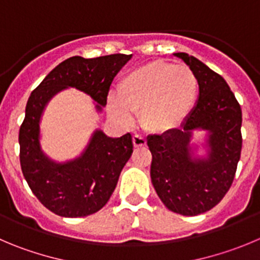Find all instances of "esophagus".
<instances>
[{
    "label": "esophagus",
    "instance_id": "34e87169",
    "mask_svg": "<svg viewBox=\"0 0 260 260\" xmlns=\"http://www.w3.org/2000/svg\"><path fill=\"white\" fill-rule=\"evenodd\" d=\"M133 145H135V147L146 146V140L144 137H141V136L135 135L133 136Z\"/></svg>",
    "mask_w": 260,
    "mask_h": 260
}]
</instances>
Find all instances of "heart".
I'll return each mask as SVG.
<instances>
[{
	"label": "heart",
	"instance_id": "1",
	"mask_svg": "<svg viewBox=\"0 0 260 260\" xmlns=\"http://www.w3.org/2000/svg\"><path fill=\"white\" fill-rule=\"evenodd\" d=\"M199 82L186 65L151 61L131 70L119 83L118 94L110 93L106 109L123 125L140 113L142 128L167 133L186 122L198 101Z\"/></svg>",
	"mask_w": 260,
	"mask_h": 260
}]
</instances>
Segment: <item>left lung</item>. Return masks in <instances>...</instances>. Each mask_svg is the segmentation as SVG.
I'll list each match as a JSON object with an SVG mask.
<instances>
[{"label": "left lung", "instance_id": "1", "mask_svg": "<svg viewBox=\"0 0 260 260\" xmlns=\"http://www.w3.org/2000/svg\"><path fill=\"white\" fill-rule=\"evenodd\" d=\"M195 73L199 96L192 113L177 129L147 137L152 154V186L169 210L199 215L227 193L241 155V108L224 79L196 57L176 52ZM203 132L200 144L193 133ZM203 147L205 153L199 155Z\"/></svg>", "mask_w": 260, "mask_h": 260}]
</instances>
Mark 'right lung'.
<instances>
[{
	"instance_id": "1",
	"label": "right lung",
	"mask_w": 260,
	"mask_h": 260,
	"mask_svg": "<svg viewBox=\"0 0 260 260\" xmlns=\"http://www.w3.org/2000/svg\"><path fill=\"white\" fill-rule=\"evenodd\" d=\"M131 57L123 53L94 59L69 57L51 70L29 96L19 131L21 171L38 200L60 217H86L108 203L133 152L132 136L109 137L96 128L78 156L56 161L42 150L43 111L59 92L75 88L94 101L96 113H103L114 77Z\"/></svg>"
}]
</instances>
